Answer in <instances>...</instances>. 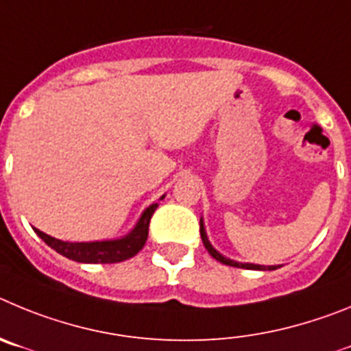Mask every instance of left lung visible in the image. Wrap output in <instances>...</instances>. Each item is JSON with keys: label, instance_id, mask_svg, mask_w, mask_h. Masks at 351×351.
I'll list each match as a JSON object with an SVG mask.
<instances>
[{"label": "left lung", "instance_id": "1", "mask_svg": "<svg viewBox=\"0 0 351 351\" xmlns=\"http://www.w3.org/2000/svg\"><path fill=\"white\" fill-rule=\"evenodd\" d=\"M199 227H201V239H203L204 246H206L208 254L211 255L213 258H217L219 262H222V264H226V266H232V267H243V269H257V271H273L276 269V266H258V264H243V262H236V261H230V258L223 257L222 254H219V252L215 250L213 246H211V243L208 241V236H206V230H204V223H203V219H201V223H199Z\"/></svg>", "mask_w": 351, "mask_h": 351}]
</instances>
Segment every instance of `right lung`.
Wrapping results in <instances>:
<instances>
[{"instance_id":"obj_1","label":"right lung","mask_w":351,"mask_h":351,"mask_svg":"<svg viewBox=\"0 0 351 351\" xmlns=\"http://www.w3.org/2000/svg\"><path fill=\"white\" fill-rule=\"evenodd\" d=\"M164 197V195H162ZM160 197V199H162ZM159 206L157 203L150 204L143 215L140 217L134 229L128 236L121 239H108V241H90V243H69L56 239L52 236L45 234L40 229L34 227L36 232L50 248L64 255L66 258H71L75 262H85V264H113V262H122L134 257L147 243L148 238V223L152 219L154 211Z\"/></svg>"}]
</instances>
